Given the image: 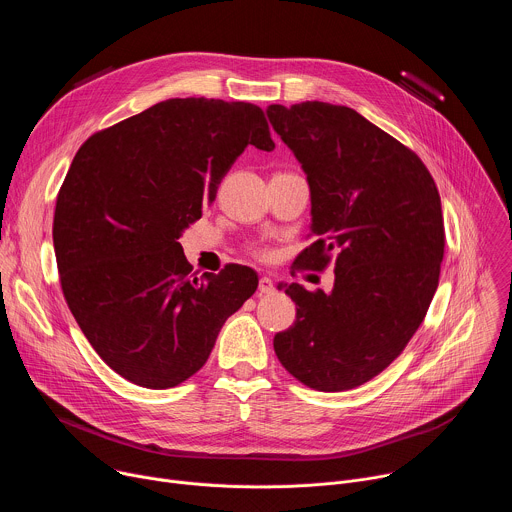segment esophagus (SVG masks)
Listing matches in <instances>:
<instances>
[{"label": "esophagus", "instance_id": "obj_1", "mask_svg": "<svg viewBox=\"0 0 512 512\" xmlns=\"http://www.w3.org/2000/svg\"><path fill=\"white\" fill-rule=\"evenodd\" d=\"M275 291V283L271 277H261L259 279V296H269Z\"/></svg>", "mask_w": 512, "mask_h": 512}]
</instances>
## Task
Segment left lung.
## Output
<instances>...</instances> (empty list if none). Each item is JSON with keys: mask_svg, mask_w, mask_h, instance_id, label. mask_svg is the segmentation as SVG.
Masks as SVG:
<instances>
[{"mask_svg": "<svg viewBox=\"0 0 512 512\" xmlns=\"http://www.w3.org/2000/svg\"><path fill=\"white\" fill-rule=\"evenodd\" d=\"M267 117L302 164L316 241L296 259L334 287L285 285L296 322L275 334L279 362L304 385L336 393L385 371L421 326L440 281L444 216L423 162L350 107L269 105Z\"/></svg>", "mask_w": 512, "mask_h": 512, "instance_id": "obj_1", "label": "left lung"}]
</instances>
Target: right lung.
<instances>
[{"label":"right lung","instance_id":"obj_1","mask_svg":"<svg viewBox=\"0 0 512 512\" xmlns=\"http://www.w3.org/2000/svg\"><path fill=\"white\" fill-rule=\"evenodd\" d=\"M247 145L275 148L257 105L168 99L91 135L70 164L52 229L62 294L97 354L139 387L200 371L255 294L251 267L194 277L178 243Z\"/></svg>","mask_w":512,"mask_h":512}]
</instances>
